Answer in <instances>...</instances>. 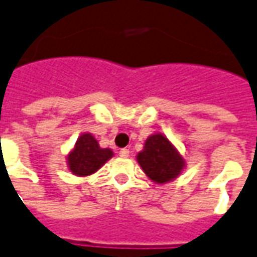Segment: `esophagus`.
<instances>
[{"label": "esophagus", "mask_w": 257, "mask_h": 257, "mask_svg": "<svg viewBox=\"0 0 257 257\" xmlns=\"http://www.w3.org/2000/svg\"><path fill=\"white\" fill-rule=\"evenodd\" d=\"M119 156L123 157V158H127V157L130 156V151H128V149H120L119 150Z\"/></svg>", "instance_id": "1"}]
</instances>
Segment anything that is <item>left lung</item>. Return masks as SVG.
Returning <instances> with one entry per match:
<instances>
[{
  "instance_id": "left-lung-1",
  "label": "left lung",
  "mask_w": 257,
  "mask_h": 257,
  "mask_svg": "<svg viewBox=\"0 0 257 257\" xmlns=\"http://www.w3.org/2000/svg\"><path fill=\"white\" fill-rule=\"evenodd\" d=\"M137 162L158 185L176 180L186 168V161L178 149L161 133H154L145 141L143 150L137 154Z\"/></svg>"
}]
</instances>
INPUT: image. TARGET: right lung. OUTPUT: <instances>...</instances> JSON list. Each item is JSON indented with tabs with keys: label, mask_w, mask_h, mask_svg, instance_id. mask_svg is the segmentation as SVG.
<instances>
[{
	"label": "right lung",
	"mask_w": 257,
	"mask_h": 257,
	"mask_svg": "<svg viewBox=\"0 0 257 257\" xmlns=\"http://www.w3.org/2000/svg\"><path fill=\"white\" fill-rule=\"evenodd\" d=\"M112 157L114 151L108 147H100L91 133H84L67 154V166L73 176L88 177L96 173Z\"/></svg>",
	"instance_id": "add662e5"
}]
</instances>
